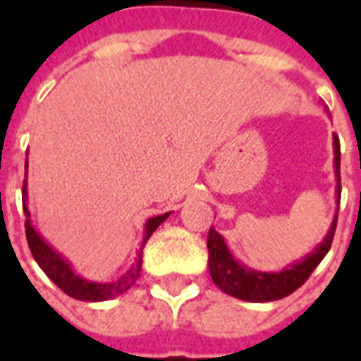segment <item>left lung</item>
<instances>
[{
	"label": "left lung",
	"mask_w": 361,
	"mask_h": 361,
	"mask_svg": "<svg viewBox=\"0 0 361 361\" xmlns=\"http://www.w3.org/2000/svg\"><path fill=\"white\" fill-rule=\"evenodd\" d=\"M334 176H336V204H341V142L338 137L334 135ZM336 214L334 212L331 228L326 232L325 240L319 243L315 250L307 253L302 261H295L292 265L284 267L279 272H263L255 271L251 267L243 265L230 253L224 238L211 226L209 230V272H211L212 282L226 292L228 295H234L243 302H274L282 300L298 288L302 286L305 280L310 279V274L315 271V267L323 261L331 243H333L334 228H336Z\"/></svg>",
	"instance_id": "1"
}]
</instances>
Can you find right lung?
<instances>
[{"label": "right lung", "mask_w": 361, "mask_h": 361, "mask_svg": "<svg viewBox=\"0 0 361 361\" xmlns=\"http://www.w3.org/2000/svg\"><path fill=\"white\" fill-rule=\"evenodd\" d=\"M25 170L28 172V162L25 164ZM27 178V173H25ZM28 201V191H27V180L23 183V209H25V230H27V242L28 247H30V253L35 261L40 265L46 276L56 284L58 288H61L67 295H71L75 300H81V302H106V300H111L116 295L123 294L129 288L133 286L139 274H141L142 267V250H145V243L149 242V238L152 235V232L157 230L162 222H164L170 212H164V214H158V216H152L145 222V234H142V242L139 245V251H137V257H135V263L131 265V269L119 276L118 280H111V282H92V280H87L79 276L77 272L73 271L71 263L67 261L63 255H59L58 251L51 247L50 243L44 240L42 235L38 234V230L32 226V220H30V212H28L27 207Z\"/></svg>", "instance_id": "add662e5"}]
</instances>
